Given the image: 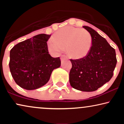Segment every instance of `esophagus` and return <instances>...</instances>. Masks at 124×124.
<instances>
[{"instance_id": "obj_1", "label": "esophagus", "mask_w": 124, "mask_h": 124, "mask_svg": "<svg viewBox=\"0 0 124 124\" xmlns=\"http://www.w3.org/2000/svg\"><path fill=\"white\" fill-rule=\"evenodd\" d=\"M66 57H66L65 55H62V56H61V60H62V61L64 60V59H65Z\"/></svg>"}]
</instances>
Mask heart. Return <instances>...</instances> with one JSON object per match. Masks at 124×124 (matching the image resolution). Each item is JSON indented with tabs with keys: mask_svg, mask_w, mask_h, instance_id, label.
Wrapping results in <instances>:
<instances>
[{
	"mask_svg": "<svg viewBox=\"0 0 124 124\" xmlns=\"http://www.w3.org/2000/svg\"><path fill=\"white\" fill-rule=\"evenodd\" d=\"M54 42H48V50L59 54L66 50L69 57L81 59L86 57L92 47V39L89 32L74 27L67 26L56 32L52 37Z\"/></svg>",
	"mask_w": 124,
	"mask_h": 124,
	"instance_id": "obj_1",
	"label": "heart"
}]
</instances>
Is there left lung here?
<instances>
[{"instance_id":"1","label":"left lung","mask_w":124,"mask_h":124,"mask_svg":"<svg viewBox=\"0 0 124 124\" xmlns=\"http://www.w3.org/2000/svg\"><path fill=\"white\" fill-rule=\"evenodd\" d=\"M83 28L90 34L92 47L84 58L70 59L72 67L69 73V82L74 89L91 92L111 79L117 59L115 50L106 39L90 27Z\"/></svg>"}]
</instances>
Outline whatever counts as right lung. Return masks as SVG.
I'll return each instance as SVG.
<instances>
[{"instance_id":"obj_1","label":"right lung","mask_w":124,"mask_h":124,"mask_svg":"<svg viewBox=\"0 0 124 124\" xmlns=\"http://www.w3.org/2000/svg\"><path fill=\"white\" fill-rule=\"evenodd\" d=\"M51 35H35L10 51V72L15 82L23 89L33 90L45 85L52 71L60 67V57L49 54L47 42Z\"/></svg>"}]
</instances>
